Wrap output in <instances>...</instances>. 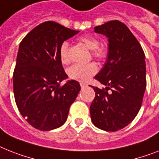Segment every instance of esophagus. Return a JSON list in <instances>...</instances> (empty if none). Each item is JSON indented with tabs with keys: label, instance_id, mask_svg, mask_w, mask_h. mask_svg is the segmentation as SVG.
Returning a JSON list of instances; mask_svg holds the SVG:
<instances>
[{
	"label": "esophagus",
	"instance_id": "34e87169",
	"mask_svg": "<svg viewBox=\"0 0 159 159\" xmlns=\"http://www.w3.org/2000/svg\"><path fill=\"white\" fill-rule=\"evenodd\" d=\"M88 84H85V83H80V87L81 88H85L87 87Z\"/></svg>",
	"mask_w": 159,
	"mask_h": 159
}]
</instances>
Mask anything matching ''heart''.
<instances>
[{"mask_svg": "<svg viewBox=\"0 0 159 159\" xmlns=\"http://www.w3.org/2000/svg\"><path fill=\"white\" fill-rule=\"evenodd\" d=\"M79 40L92 50V55L98 60H103L106 57L107 50L104 46L99 45V41L95 36L84 35L79 37ZM59 56L62 63L67 64L70 61L69 57V44L63 41L59 48ZM98 72V66L94 62L88 64H74L68 69V75L71 80L86 82Z\"/></svg>", "mask_w": 159, "mask_h": 159, "instance_id": "obj_1", "label": "heart"}]
</instances>
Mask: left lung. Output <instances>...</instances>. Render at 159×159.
Returning <instances> with one entry per match:
<instances>
[{
  "mask_svg": "<svg viewBox=\"0 0 159 159\" xmlns=\"http://www.w3.org/2000/svg\"><path fill=\"white\" fill-rule=\"evenodd\" d=\"M108 38L104 66L95 76L106 88L93 87L95 98L90 106L93 124L107 132L125 128L138 114L146 88L145 53L124 23L112 20L94 27Z\"/></svg>",
  "mask_w": 159,
  "mask_h": 159,
  "instance_id": "1",
  "label": "left lung"
}]
</instances>
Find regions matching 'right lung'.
Listing matches in <instances>:
<instances>
[{
	"instance_id": "1",
	"label": "right lung",
	"mask_w": 159,
	"mask_h": 159,
	"mask_svg": "<svg viewBox=\"0 0 159 159\" xmlns=\"http://www.w3.org/2000/svg\"><path fill=\"white\" fill-rule=\"evenodd\" d=\"M79 31L48 21L31 30L19 44L13 75L15 102L20 114L33 128L49 131L63 125L80 85L69 80L59 56L63 41Z\"/></svg>"
}]
</instances>
